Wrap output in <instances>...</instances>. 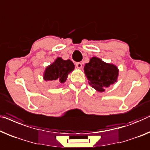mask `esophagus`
I'll list each match as a JSON object with an SVG mask.
<instances>
[{"mask_svg":"<svg viewBox=\"0 0 150 150\" xmlns=\"http://www.w3.org/2000/svg\"><path fill=\"white\" fill-rule=\"evenodd\" d=\"M76 67H77V68H78V69H81L82 64L81 63V62H77V63H76Z\"/></svg>","mask_w":150,"mask_h":150,"instance_id":"obj_1","label":"esophagus"}]
</instances>
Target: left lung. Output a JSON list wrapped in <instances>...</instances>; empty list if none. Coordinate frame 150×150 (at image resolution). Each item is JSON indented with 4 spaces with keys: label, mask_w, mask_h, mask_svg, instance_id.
<instances>
[{
    "label": "left lung",
    "mask_w": 150,
    "mask_h": 150,
    "mask_svg": "<svg viewBox=\"0 0 150 150\" xmlns=\"http://www.w3.org/2000/svg\"><path fill=\"white\" fill-rule=\"evenodd\" d=\"M118 72L119 70L115 64L105 62L96 57L91 58L84 67L89 84L99 92H103L105 89L117 81Z\"/></svg>",
    "instance_id": "left-lung-1"
}]
</instances>
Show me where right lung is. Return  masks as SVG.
Wrapping results in <instances>:
<instances>
[{
    "label": "right lung",
    "mask_w": 150,
    "mask_h": 150,
    "mask_svg": "<svg viewBox=\"0 0 150 150\" xmlns=\"http://www.w3.org/2000/svg\"><path fill=\"white\" fill-rule=\"evenodd\" d=\"M74 69L75 65L71 60H63L61 57H58L52 64L46 67L43 79L46 81H57L63 83Z\"/></svg>",
    "instance_id": "right-lung-1"
}]
</instances>
